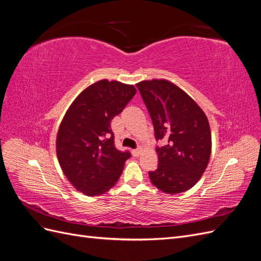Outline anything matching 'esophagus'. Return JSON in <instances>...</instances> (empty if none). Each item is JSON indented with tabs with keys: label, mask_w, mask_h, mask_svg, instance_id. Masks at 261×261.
Returning <instances> with one entry per match:
<instances>
[{
	"label": "esophagus",
	"mask_w": 261,
	"mask_h": 261,
	"mask_svg": "<svg viewBox=\"0 0 261 261\" xmlns=\"http://www.w3.org/2000/svg\"><path fill=\"white\" fill-rule=\"evenodd\" d=\"M141 151H143V149H141V148H137V149L132 150V153H133L134 156H139L140 153H141Z\"/></svg>",
	"instance_id": "esophagus-1"
}]
</instances>
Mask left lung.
<instances>
[{
	"label": "left lung",
	"instance_id": "1",
	"mask_svg": "<svg viewBox=\"0 0 261 261\" xmlns=\"http://www.w3.org/2000/svg\"><path fill=\"white\" fill-rule=\"evenodd\" d=\"M148 109L156 140L158 169L149 172L151 183L167 194L191 189L202 176L211 154L208 118L188 94L165 80L136 84Z\"/></svg>",
	"mask_w": 261,
	"mask_h": 261
}]
</instances>
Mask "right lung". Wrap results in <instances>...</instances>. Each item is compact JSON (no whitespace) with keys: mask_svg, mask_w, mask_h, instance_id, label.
I'll list each match as a JSON object with an SVG mask.
<instances>
[{"mask_svg":"<svg viewBox=\"0 0 261 261\" xmlns=\"http://www.w3.org/2000/svg\"><path fill=\"white\" fill-rule=\"evenodd\" d=\"M136 91L133 85L102 80L87 87L68 108L58 132L57 154L77 191L98 196L120 178L130 153L115 148L110 123Z\"/></svg>","mask_w":261,"mask_h":261,"instance_id":"add662e5","label":"right lung"}]
</instances>
